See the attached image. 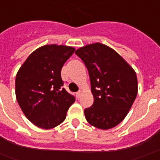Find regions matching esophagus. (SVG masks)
Wrapping results in <instances>:
<instances>
[{
  "mask_svg": "<svg viewBox=\"0 0 160 160\" xmlns=\"http://www.w3.org/2000/svg\"><path fill=\"white\" fill-rule=\"evenodd\" d=\"M80 95H81V91H79V92H76V97L79 98L80 97Z\"/></svg>",
  "mask_w": 160,
  "mask_h": 160,
  "instance_id": "obj_1",
  "label": "esophagus"
}]
</instances>
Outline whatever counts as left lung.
<instances>
[{
	"instance_id": "left-lung-1",
	"label": "left lung",
	"mask_w": 160,
	"mask_h": 160,
	"mask_svg": "<svg viewBox=\"0 0 160 160\" xmlns=\"http://www.w3.org/2000/svg\"><path fill=\"white\" fill-rule=\"evenodd\" d=\"M75 54L87 68L93 104L84 113L95 128L110 129L127 116L138 92L133 68L109 46L95 42L81 47Z\"/></svg>"
}]
</instances>
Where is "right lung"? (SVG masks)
<instances>
[{"label": "right lung", "mask_w": 160, "mask_h": 160, "mask_svg": "<svg viewBox=\"0 0 160 160\" xmlns=\"http://www.w3.org/2000/svg\"><path fill=\"white\" fill-rule=\"evenodd\" d=\"M75 49L47 44L34 50L16 74L15 94L28 120L49 129L65 120L75 98L62 88L61 71Z\"/></svg>", "instance_id": "obj_1"}]
</instances>
